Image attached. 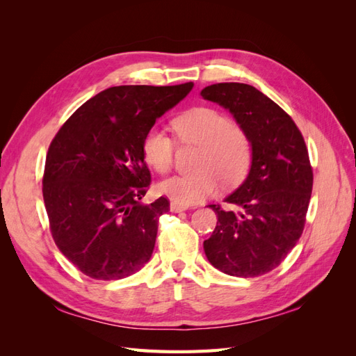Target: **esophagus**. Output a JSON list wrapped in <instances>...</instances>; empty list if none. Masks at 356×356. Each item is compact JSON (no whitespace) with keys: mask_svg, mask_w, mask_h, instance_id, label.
I'll list each match as a JSON object with an SVG mask.
<instances>
[{"mask_svg":"<svg viewBox=\"0 0 356 356\" xmlns=\"http://www.w3.org/2000/svg\"><path fill=\"white\" fill-rule=\"evenodd\" d=\"M186 209H187V207H182V204H178V203H174V202L170 203V211L172 212H182Z\"/></svg>","mask_w":356,"mask_h":356,"instance_id":"esophagus-1","label":"esophagus"}]
</instances>
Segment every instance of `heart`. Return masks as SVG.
Here are the masks:
<instances>
[{
  "instance_id": "b5f03b06",
  "label": "heart",
  "mask_w": 356,
  "mask_h": 356,
  "mask_svg": "<svg viewBox=\"0 0 356 356\" xmlns=\"http://www.w3.org/2000/svg\"><path fill=\"white\" fill-rule=\"evenodd\" d=\"M172 129L178 144L200 147L196 161L200 172L172 177L159 184L160 195L174 203L182 207L199 203L217 191L218 178L225 186H236L250 172L254 154L251 136L224 113L197 106L178 115ZM141 148L145 161L157 174L165 175L174 166L177 145L163 129H148Z\"/></svg>"
}]
</instances>
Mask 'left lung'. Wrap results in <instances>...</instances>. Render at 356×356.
Listing matches in <instances>:
<instances>
[{"instance_id":"8db88e82","label":"left lung","mask_w":356,"mask_h":356,"mask_svg":"<svg viewBox=\"0 0 356 356\" xmlns=\"http://www.w3.org/2000/svg\"><path fill=\"white\" fill-rule=\"evenodd\" d=\"M202 96L227 108L254 148L250 175L225 199L236 211L209 204L218 221L203 242L204 254L230 276L266 275L285 260L305 229L314 187L305 138L289 114L250 84H211Z\"/></svg>"}]
</instances>
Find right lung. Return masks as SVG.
<instances>
[{"label":"right lung","instance_id":"obj_1","mask_svg":"<svg viewBox=\"0 0 356 356\" xmlns=\"http://www.w3.org/2000/svg\"><path fill=\"white\" fill-rule=\"evenodd\" d=\"M191 89V81L110 88L84 102L50 143L42 175L50 233L86 276L123 279L152 257L169 200L139 202L152 184L143 138Z\"/></svg>","mask_w":356,"mask_h":356}]
</instances>
